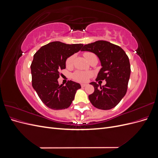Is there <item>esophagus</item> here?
<instances>
[{
  "instance_id": "1",
  "label": "esophagus",
  "mask_w": 158,
  "mask_h": 158,
  "mask_svg": "<svg viewBox=\"0 0 158 158\" xmlns=\"http://www.w3.org/2000/svg\"><path fill=\"white\" fill-rule=\"evenodd\" d=\"M85 85H86V84H81V86H82V88H84Z\"/></svg>"
}]
</instances>
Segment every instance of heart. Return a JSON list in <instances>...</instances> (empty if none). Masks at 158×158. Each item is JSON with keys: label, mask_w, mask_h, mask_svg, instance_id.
<instances>
[{"label": "heart", "mask_w": 158, "mask_h": 158, "mask_svg": "<svg viewBox=\"0 0 158 158\" xmlns=\"http://www.w3.org/2000/svg\"><path fill=\"white\" fill-rule=\"evenodd\" d=\"M95 55L92 52H85L84 53V56L85 59L88 60L89 56ZM74 59V55H72L69 56V58L66 59V64L67 66H71L73 64V62ZM92 76V73L90 72H84V71H76L75 73L73 74V78L74 80L79 82H86L88 80L89 78Z\"/></svg>", "instance_id": "1"}]
</instances>
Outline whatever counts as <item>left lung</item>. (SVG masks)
<instances>
[{
  "label": "left lung",
  "instance_id": "1",
  "mask_svg": "<svg viewBox=\"0 0 158 158\" xmlns=\"http://www.w3.org/2000/svg\"><path fill=\"white\" fill-rule=\"evenodd\" d=\"M82 51L96 55L102 68L96 81L106 80L102 86L92 82L94 92L88 98L93 106L99 109L108 110L115 107L125 96L131 75L129 59L124 50L118 45L106 41H97L85 45Z\"/></svg>",
  "mask_w": 158,
  "mask_h": 158
}]
</instances>
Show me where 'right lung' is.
Here are the masks:
<instances>
[{"label":"right lung","mask_w":158,"mask_h":158,"mask_svg":"<svg viewBox=\"0 0 158 158\" xmlns=\"http://www.w3.org/2000/svg\"><path fill=\"white\" fill-rule=\"evenodd\" d=\"M83 44H66L53 41L41 47L31 64L32 86L47 107L54 110L68 108L73 102L80 84L70 80L59 85L60 70L66 69L69 56L81 50Z\"/></svg>","instance_id":"obj_1"}]
</instances>
